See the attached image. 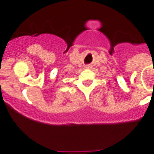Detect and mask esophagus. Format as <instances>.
<instances>
[{"mask_svg":"<svg viewBox=\"0 0 154 154\" xmlns=\"http://www.w3.org/2000/svg\"><path fill=\"white\" fill-rule=\"evenodd\" d=\"M85 69H88V68H90V66H88H88H85Z\"/></svg>","mask_w":154,"mask_h":154,"instance_id":"1","label":"esophagus"}]
</instances>
